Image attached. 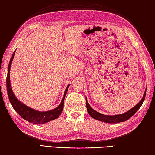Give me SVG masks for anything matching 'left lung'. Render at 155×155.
Returning <instances> with one entry per match:
<instances>
[{"instance_id":"1","label":"left lung","mask_w":155,"mask_h":155,"mask_svg":"<svg viewBox=\"0 0 155 155\" xmlns=\"http://www.w3.org/2000/svg\"><path fill=\"white\" fill-rule=\"evenodd\" d=\"M145 94H146V91H145L144 95L142 97V99L141 100V101H140L137 105L134 106L130 110L125 112V113H124V114H118V115H115V116H108V115L102 114L100 113V112H98L92 109L91 106L89 105L87 98H86L87 109L88 110L89 115H90L92 118H93L95 120L104 121V122H105V123H109V124L123 122V121H125L126 120H127L128 119H129L130 117L133 116L136 113V112H137V111L140 109V107L142 106L143 102L145 100Z\"/></svg>"}]
</instances>
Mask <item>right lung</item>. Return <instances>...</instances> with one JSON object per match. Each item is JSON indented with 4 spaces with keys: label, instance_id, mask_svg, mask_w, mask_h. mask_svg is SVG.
<instances>
[{
    "label": "right lung",
    "instance_id": "add662e5",
    "mask_svg": "<svg viewBox=\"0 0 155 155\" xmlns=\"http://www.w3.org/2000/svg\"><path fill=\"white\" fill-rule=\"evenodd\" d=\"M15 51H14L13 54L12 58L10 59V63L8 65V75L6 78V87H7V92L9 97V100L11 103V104L14 109L17 113L19 114L23 119L26 120V121H29L30 123H33L35 124H45L48 121H51L58 118L59 115L61 114V112L63 110V105H64V100L65 96H66L67 92L68 91V88L70 85L67 87L66 90H65L64 96L63 97V100L61 102L60 105L56 107L55 109L51 110L49 111L46 112H39L37 111L34 109H31V108L26 106L18 101L16 97L14 95V94L12 90L11 85H10V67L12 61L14 58V55H15Z\"/></svg>",
    "mask_w": 155,
    "mask_h": 155
}]
</instances>
